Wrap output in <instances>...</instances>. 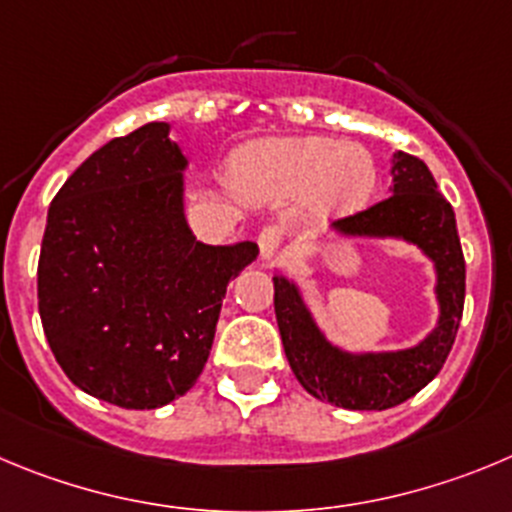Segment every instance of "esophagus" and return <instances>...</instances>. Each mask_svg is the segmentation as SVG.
I'll list each match as a JSON object with an SVG mask.
<instances>
[{"label":"esophagus","instance_id":"1","mask_svg":"<svg viewBox=\"0 0 512 512\" xmlns=\"http://www.w3.org/2000/svg\"><path fill=\"white\" fill-rule=\"evenodd\" d=\"M285 242V232L280 227H265L257 234V245H260V257L265 262H272L280 255Z\"/></svg>","mask_w":512,"mask_h":512}]
</instances>
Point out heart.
Wrapping results in <instances>:
<instances>
[{
  "label": "heart",
  "instance_id": "obj_1",
  "mask_svg": "<svg viewBox=\"0 0 512 512\" xmlns=\"http://www.w3.org/2000/svg\"><path fill=\"white\" fill-rule=\"evenodd\" d=\"M237 184L257 202L298 199L313 191V209L356 212L376 189L374 156L333 138H280L255 143L237 161Z\"/></svg>",
  "mask_w": 512,
  "mask_h": 512
}]
</instances>
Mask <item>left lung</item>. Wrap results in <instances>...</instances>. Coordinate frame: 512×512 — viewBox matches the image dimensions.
<instances>
[{"label": "left lung", "instance_id": "left-lung-1", "mask_svg": "<svg viewBox=\"0 0 512 512\" xmlns=\"http://www.w3.org/2000/svg\"><path fill=\"white\" fill-rule=\"evenodd\" d=\"M391 197L366 212L333 222L346 240H399L422 250L434 265L437 326L399 351H346L318 328L298 283L275 275V318L285 356L308 394L353 409L381 412L422 391L444 366L465 308V257L452 204L422 159L396 151L391 156Z\"/></svg>", "mask_w": 512, "mask_h": 512}]
</instances>
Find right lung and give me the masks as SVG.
Listing matches in <instances>:
<instances>
[{
	"mask_svg": "<svg viewBox=\"0 0 512 512\" xmlns=\"http://www.w3.org/2000/svg\"><path fill=\"white\" fill-rule=\"evenodd\" d=\"M169 123L105 143L47 212L37 300L57 364L85 394L159 409L197 384L229 280L255 242L204 245L184 214L189 166Z\"/></svg>",
	"mask_w": 512,
	"mask_h": 512,
	"instance_id": "right-lung-1",
	"label": "right lung"
}]
</instances>
